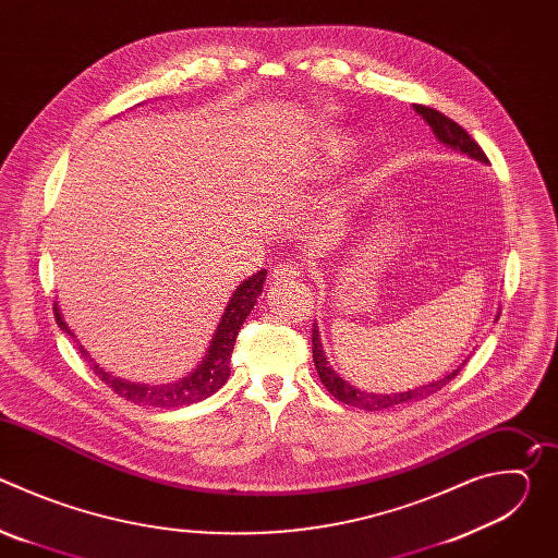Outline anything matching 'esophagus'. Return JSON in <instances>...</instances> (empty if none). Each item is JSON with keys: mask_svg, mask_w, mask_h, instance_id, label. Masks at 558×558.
I'll return each mask as SVG.
<instances>
[{"mask_svg": "<svg viewBox=\"0 0 558 558\" xmlns=\"http://www.w3.org/2000/svg\"><path fill=\"white\" fill-rule=\"evenodd\" d=\"M271 278H274L276 282H282V284H284V282H293V280L300 278V269H298L295 265H291V263H282V265L274 267Z\"/></svg>", "mask_w": 558, "mask_h": 558, "instance_id": "1", "label": "esophagus"}]
</instances>
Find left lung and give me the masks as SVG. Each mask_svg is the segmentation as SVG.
I'll list each match as a JSON object with an SVG mask.
<instances>
[{
	"label": "left lung",
	"instance_id": "obj_1",
	"mask_svg": "<svg viewBox=\"0 0 558 558\" xmlns=\"http://www.w3.org/2000/svg\"><path fill=\"white\" fill-rule=\"evenodd\" d=\"M415 110L424 117V121L433 128L435 136L448 145L450 149H457L461 154H468L470 158H476V161L482 163H488V156L484 154V149L480 147V143H476L459 123H454L452 119H448L446 114L428 108V106H415ZM313 362H315V371L317 375H320L323 384L327 386V390L336 397V400H340L342 404H349V407H355V409H364V411H384V409H392L397 404H404V402H413V400H420V397H426V395H433L437 392L441 386H446L457 373L452 371L450 375H446L444 379L439 381H433L428 386H422V388H415V390H407V392H392V395H373V392H362L357 388H353L351 384H347L333 368L331 364L327 362L325 357V351H323V342H320V336H317V327L313 325Z\"/></svg>",
	"mask_w": 558,
	"mask_h": 558
}]
</instances>
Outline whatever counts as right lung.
I'll use <instances>...</instances> for the list:
<instances>
[{
    "label": "right lung",
    "instance_id": "right-lung-1",
    "mask_svg": "<svg viewBox=\"0 0 558 558\" xmlns=\"http://www.w3.org/2000/svg\"><path fill=\"white\" fill-rule=\"evenodd\" d=\"M265 276L267 271H258L256 276L247 278L241 287H238L225 308L222 320L214 333V340L209 344V351L203 360V364L198 368H194L192 375L183 377L181 381L174 384H163V386H145V384H132L119 377H112L110 373H106L99 364H95L93 360V368L95 375H99L101 381L108 384V388H112L119 397L128 402H134L138 407H149V409H179V407H187V404H196L205 397L214 395L229 377V362H231V353H233V344L238 338V331H241L243 323L247 320L250 311L256 304V298L263 293V284H265ZM54 320L61 327V331H65L68 336L70 329L63 323V317L54 304ZM74 338V336H72ZM78 351L88 360V351H84V347L78 344Z\"/></svg>",
    "mask_w": 558,
    "mask_h": 558
}]
</instances>
